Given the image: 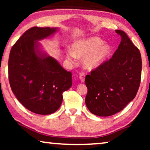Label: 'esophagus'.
<instances>
[{
	"label": "esophagus",
	"mask_w": 150,
	"mask_h": 150,
	"mask_svg": "<svg viewBox=\"0 0 150 150\" xmlns=\"http://www.w3.org/2000/svg\"><path fill=\"white\" fill-rule=\"evenodd\" d=\"M85 74L82 73V72L80 73V74H79V79H80V80H81V81L82 82V83H83V82L85 81Z\"/></svg>",
	"instance_id": "obj_1"
}]
</instances>
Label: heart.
I'll use <instances>...</instances> for the list:
<instances>
[{
    "label": "heart",
    "mask_w": 150,
    "mask_h": 150,
    "mask_svg": "<svg viewBox=\"0 0 150 150\" xmlns=\"http://www.w3.org/2000/svg\"><path fill=\"white\" fill-rule=\"evenodd\" d=\"M111 52L110 45L103 43L101 39L97 37L82 39L75 41L71 45V50L67 53L70 61L76 57H84L82 64L87 70H93L104 63Z\"/></svg>",
    "instance_id": "1"
}]
</instances>
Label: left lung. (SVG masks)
<instances>
[{
    "mask_svg": "<svg viewBox=\"0 0 150 150\" xmlns=\"http://www.w3.org/2000/svg\"><path fill=\"white\" fill-rule=\"evenodd\" d=\"M121 42L112 58L85 77V104L96 115L108 117L124 109L136 96L140 85V51L126 33L116 30Z\"/></svg>",
    "mask_w": 150,
    "mask_h": 150,
    "instance_id": "obj_1",
    "label": "left lung"
}]
</instances>
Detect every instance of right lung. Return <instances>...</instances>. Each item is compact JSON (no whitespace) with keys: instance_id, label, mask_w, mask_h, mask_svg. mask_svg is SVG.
Wrapping results in <instances>:
<instances>
[{"instance_id":"right-lung-1","label":"right lung","mask_w":150,"mask_h":150,"mask_svg":"<svg viewBox=\"0 0 150 150\" xmlns=\"http://www.w3.org/2000/svg\"><path fill=\"white\" fill-rule=\"evenodd\" d=\"M57 30L58 28H30L10 51L8 71L12 91L24 107L36 114L57 111L62 103L63 93L72 85L71 73L43 52L38 42Z\"/></svg>"}]
</instances>
